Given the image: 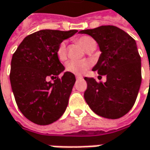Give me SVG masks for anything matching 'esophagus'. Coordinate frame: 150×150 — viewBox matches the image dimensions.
I'll return each mask as SVG.
<instances>
[{
  "mask_svg": "<svg viewBox=\"0 0 150 150\" xmlns=\"http://www.w3.org/2000/svg\"><path fill=\"white\" fill-rule=\"evenodd\" d=\"M75 78H76V80H79V79H82L83 77H82V75H76Z\"/></svg>",
  "mask_w": 150,
  "mask_h": 150,
  "instance_id": "esophagus-1",
  "label": "esophagus"
}]
</instances>
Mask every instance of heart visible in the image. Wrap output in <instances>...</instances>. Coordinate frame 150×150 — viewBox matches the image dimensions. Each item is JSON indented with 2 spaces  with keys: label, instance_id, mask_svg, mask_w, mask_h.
<instances>
[{
  "label": "heart",
  "instance_id": "b5f03b06",
  "mask_svg": "<svg viewBox=\"0 0 150 150\" xmlns=\"http://www.w3.org/2000/svg\"><path fill=\"white\" fill-rule=\"evenodd\" d=\"M77 42L82 46V48L88 52L89 50H94L96 47V43L88 36H82L77 39ZM57 57L62 62L67 59V47L65 43H61L57 50ZM91 63L88 60H73L69 62L66 65V69L75 75H82L89 69Z\"/></svg>",
  "mask_w": 150,
  "mask_h": 150
}]
</instances>
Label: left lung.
<instances>
[{
  "mask_svg": "<svg viewBox=\"0 0 150 150\" xmlns=\"http://www.w3.org/2000/svg\"><path fill=\"white\" fill-rule=\"evenodd\" d=\"M91 36L98 44L100 56L93 71L105 82L85 77L88 88L84 98L97 115L116 119L125 116L134 105L141 82V57L137 43L127 33L114 25H101L80 31Z\"/></svg>",
  "mask_w": 150,
  "mask_h": 150,
  "instance_id": "8db88e82",
  "label": "left lung"
}]
</instances>
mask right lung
I'll use <instances>...</instances> for the list:
<instances>
[{"label": "right lung", "mask_w": 150, "mask_h": 150, "mask_svg": "<svg viewBox=\"0 0 150 150\" xmlns=\"http://www.w3.org/2000/svg\"><path fill=\"white\" fill-rule=\"evenodd\" d=\"M78 31L40 30L25 37L13 55L10 82L22 114L39 125L52 124L64 113L75 82L57 54L62 42ZM49 77L54 80L48 82Z\"/></svg>", "instance_id": "1"}]
</instances>
